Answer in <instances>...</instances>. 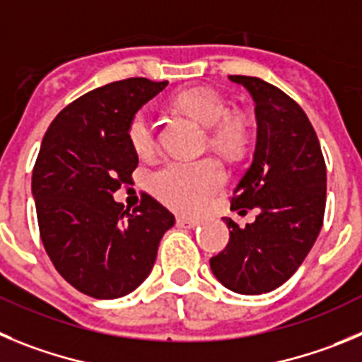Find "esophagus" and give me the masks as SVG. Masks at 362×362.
<instances>
[{
	"label": "esophagus",
	"instance_id": "34e87169",
	"mask_svg": "<svg viewBox=\"0 0 362 362\" xmlns=\"http://www.w3.org/2000/svg\"><path fill=\"white\" fill-rule=\"evenodd\" d=\"M200 221L193 220V218H185V216H178L177 218V226L184 227V229H194Z\"/></svg>",
	"mask_w": 362,
	"mask_h": 362
}]
</instances>
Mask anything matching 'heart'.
I'll use <instances>...</instances> for the list:
<instances>
[{
    "label": "heart",
    "instance_id": "obj_1",
    "mask_svg": "<svg viewBox=\"0 0 362 362\" xmlns=\"http://www.w3.org/2000/svg\"><path fill=\"white\" fill-rule=\"evenodd\" d=\"M175 108L209 128V144L226 155H240L250 139V122L243 113H230L220 95L209 90H185L173 100ZM128 141L139 157H151L157 148L155 128L141 110L128 124ZM226 182L223 168L214 158L169 160L149 177L153 197L169 209L184 214L200 213Z\"/></svg>",
    "mask_w": 362,
    "mask_h": 362
}]
</instances>
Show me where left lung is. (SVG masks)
Listing matches in <instances>:
<instances>
[{"mask_svg": "<svg viewBox=\"0 0 362 362\" xmlns=\"http://www.w3.org/2000/svg\"><path fill=\"white\" fill-rule=\"evenodd\" d=\"M229 79L252 95L258 124L252 164L234 189L230 209L256 207L258 216L245 227L223 218L229 243L209 263L229 291L256 296L281 286L317 240L327 165L310 120L294 99L258 77Z\"/></svg>", "mask_w": 362, "mask_h": 362, "instance_id": "1", "label": "left lung"}]
</instances>
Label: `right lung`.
I'll return each instance as SVG.
<instances>
[{"instance_id": "obj_1", "label": "right lung", "mask_w": 362, "mask_h": 362, "mask_svg": "<svg viewBox=\"0 0 362 362\" xmlns=\"http://www.w3.org/2000/svg\"><path fill=\"white\" fill-rule=\"evenodd\" d=\"M168 81H117L68 104L47 129L32 173L39 234L55 270L95 299L129 294L151 272L175 216L149 194L133 213L113 200L139 157L132 117Z\"/></svg>"}]
</instances>
